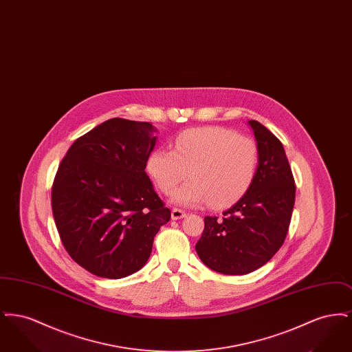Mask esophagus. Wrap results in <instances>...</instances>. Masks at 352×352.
Here are the masks:
<instances>
[{
  "label": "esophagus",
  "mask_w": 352,
  "mask_h": 352,
  "mask_svg": "<svg viewBox=\"0 0 352 352\" xmlns=\"http://www.w3.org/2000/svg\"><path fill=\"white\" fill-rule=\"evenodd\" d=\"M184 217H186V214L182 210H179V208H173L171 210V219L173 220H179V219L184 218Z\"/></svg>",
  "instance_id": "esophagus-1"
}]
</instances>
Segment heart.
Masks as SVG:
<instances>
[{
	"mask_svg": "<svg viewBox=\"0 0 352 352\" xmlns=\"http://www.w3.org/2000/svg\"><path fill=\"white\" fill-rule=\"evenodd\" d=\"M258 151L248 137L218 126L188 129L175 138L174 151L155 149L148 158V171L164 194L184 207L210 203L226 207L239 201L256 174Z\"/></svg>",
	"mask_w": 352,
	"mask_h": 352,
	"instance_id": "heart-1",
	"label": "heart"
}]
</instances>
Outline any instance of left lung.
<instances>
[{"instance_id": "left-lung-1", "label": "left lung", "mask_w": 352, "mask_h": 352, "mask_svg": "<svg viewBox=\"0 0 352 352\" xmlns=\"http://www.w3.org/2000/svg\"><path fill=\"white\" fill-rule=\"evenodd\" d=\"M248 125L258 151L254 178L223 218H204V231L195 245L206 267L231 276L261 268L281 248L296 198L281 141L256 120Z\"/></svg>"}]
</instances>
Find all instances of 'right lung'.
I'll return each instance as SVG.
<instances>
[{
  "mask_svg": "<svg viewBox=\"0 0 352 352\" xmlns=\"http://www.w3.org/2000/svg\"><path fill=\"white\" fill-rule=\"evenodd\" d=\"M151 122L111 118L78 138L52 184L60 240L75 263L102 278H122L151 257L170 220L145 168L157 144Z\"/></svg>",
  "mask_w": 352,
  "mask_h": 352,
  "instance_id": "right-lung-1",
  "label": "right lung"
}]
</instances>
